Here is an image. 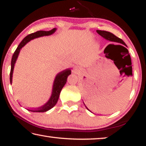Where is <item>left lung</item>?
Segmentation results:
<instances>
[{
    "instance_id": "obj_1",
    "label": "left lung",
    "mask_w": 146,
    "mask_h": 146,
    "mask_svg": "<svg viewBox=\"0 0 146 146\" xmlns=\"http://www.w3.org/2000/svg\"><path fill=\"white\" fill-rule=\"evenodd\" d=\"M97 32L100 35V36H102V37L106 38V40H110L112 42H118V43H121V44H123V45H125V46H127L126 44H125L124 42H123L122 39L117 37V36H115V35H113V33H110V32H108L106 31H102V30H97Z\"/></svg>"
}]
</instances>
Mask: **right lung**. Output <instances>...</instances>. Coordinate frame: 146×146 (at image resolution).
<instances>
[{"mask_svg": "<svg viewBox=\"0 0 146 146\" xmlns=\"http://www.w3.org/2000/svg\"><path fill=\"white\" fill-rule=\"evenodd\" d=\"M56 31V28H53L50 31H38L36 32H35V33H31L27 35L25 38H24L21 43H20L19 45L17 47V49L15 51L13 56H12L11 58V71H10V83L12 82V75H13V68H14V64H15V62L17 57H18L19 53L20 52V50L21 49L23 48V47L25 45L26 43H28L29 41H30L32 39H34L35 38L40 37V36H47V35H50L53 34L54 32ZM71 74V70H66L65 71H62V72L59 73L57 75H56V78L55 79V81H54L53 84V92L52 95H51V97L50 99L47 102L45 105H44L42 107L39 108L36 110H28L29 111H31L32 112H46L47 111L50 110V109L52 108L53 107L55 106V104L57 102L58 100L59 95H60V91L62 89L65 85L66 83V81H67L68 76Z\"/></svg>", "mask_w": 146, "mask_h": 146, "instance_id": "add662e5", "label": "right lung"}]
</instances>
